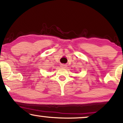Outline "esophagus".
<instances>
[{
  "mask_svg": "<svg viewBox=\"0 0 123 123\" xmlns=\"http://www.w3.org/2000/svg\"><path fill=\"white\" fill-rule=\"evenodd\" d=\"M61 67L62 68H65L66 67V65H65V64H61Z\"/></svg>",
  "mask_w": 123,
  "mask_h": 123,
  "instance_id": "34e87169",
  "label": "esophagus"
}]
</instances>
